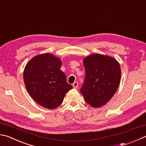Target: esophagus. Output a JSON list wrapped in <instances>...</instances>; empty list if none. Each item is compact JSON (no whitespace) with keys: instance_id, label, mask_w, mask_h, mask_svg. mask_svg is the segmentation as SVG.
<instances>
[{"instance_id":"obj_1","label":"esophagus","mask_w":146,"mask_h":146,"mask_svg":"<svg viewBox=\"0 0 146 146\" xmlns=\"http://www.w3.org/2000/svg\"><path fill=\"white\" fill-rule=\"evenodd\" d=\"M78 86V84L77 82H74V83L73 84V88H75V89H77Z\"/></svg>"}]
</instances>
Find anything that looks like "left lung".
<instances>
[{"label":"left lung","mask_w":146,"mask_h":146,"mask_svg":"<svg viewBox=\"0 0 146 146\" xmlns=\"http://www.w3.org/2000/svg\"><path fill=\"white\" fill-rule=\"evenodd\" d=\"M86 76L80 89L86 103L98 108L112 98L121 80V67L112 57L99 54L90 55L84 59Z\"/></svg>","instance_id":"obj_1"}]
</instances>
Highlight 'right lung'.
<instances>
[{
  "label": "right lung",
  "instance_id": "1",
  "mask_svg": "<svg viewBox=\"0 0 146 146\" xmlns=\"http://www.w3.org/2000/svg\"><path fill=\"white\" fill-rule=\"evenodd\" d=\"M62 62L50 53L34 57L26 64L23 80L29 94L44 108L54 109L61 104L66 92L73 86L60 70Z\"/></svg>",
  "mask_w": 146,
  "mask_h": 146
}]
</instances>
